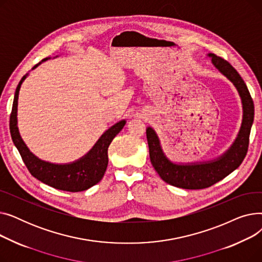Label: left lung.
<instances>
[{"label": "left lung", "mask_w": 262, "mask_h": 262, "mask_svg": "<svg viewBox=\"0 0 262 262\" xmlns=\"http://www.w3.org/2000/svg\"><path fill=\"white\" fill-rule=\"evenodd\" d=\"M216 70L237 89L242 103V123L235 141L225 152L212 160L200 162H173L162 150L159 137L153 127L146 128L149 159L161 180L177 188L204 189L222 181L242 163L249 147L251 128L254 121V103L244 80L226 60L208 54Z\"/></svg>", "instance_id": "obj_1"}]
</instances>
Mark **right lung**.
I'll list each match as a JSON object with an SVG mask.
<instances>
[{
	"instance_id": "right-lung-1",
	"label": "right lung",
	"mask_w": 262,
	"mask_h": 262,
	"mask_svg": "<svg viewBox=\"0 0 262 262\" xmlns=\"http://www.w3.org/2000/svg\"><path fill=\"white\" fill-rule=\"evenodd\" d=\"M48 59L49 57L45 58L42 61ZM41 62L36 64L33 68V70ZM27 75H29V73L22 77L16 89L9 120L12 142L18 148L26 168L38 181L55 189L69 192H79L91 188L103 178L108 164V146L112 143L115 137L122 130L126 121L121 120L108 128L86 155L73 162L53 163L40 159L26 146L25 142L21 138L18 128L17 113L19 91L23 80L27 77Z\"/></svg>"
}]
</instances>
